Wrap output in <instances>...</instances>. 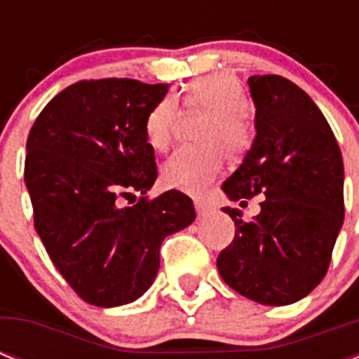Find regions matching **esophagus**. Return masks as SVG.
<instances>
[{
    "mask_svg": "<svg viewBox=\"0 0 359 359\" xmlns=\"http://www.w3.org/2000/svg\"><path fill=\"white\" fill-rule=\"evenodd\" d=\"M194 203H196V210L199 216H205V214H208L210 210H212V205H210L207 199H203V197H197Z\"/></svg>",
    "mask_w": 359,
    "mask_h": 359,
    "instance_id": "obj_1",
    "label": "esophagus"
}]
</instances>
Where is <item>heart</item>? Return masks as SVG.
I'll return each instance as SVG.
<instances>
[{
	"instance_id": "1",
	"label": "heart",
	"mask_w": 359,
	"mask_h": 359,
	"mask_svg": "<svg viewBox=\"0 0 359 359\" xmlns=\"http://www.w3.org/2000/svg\"><path fill=\"white\" fill-rule=\"evenodd\" d=\"M184 106L212 111L201 135L205 145L180 147L163 163L162 179L169 188L201 194L224 171L225 151L238 156L250 145V124L244 117L248 98L235 76L210 74L191 81ZM179 108L173 98L160 100L145 119L147 143L165 151L173 141Z\"/></svg>"
}]
</instances>
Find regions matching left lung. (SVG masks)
<instances>
[{
    "label": "left lung",
    "mask_w": 359,
    "mask_h": 359,
    "mask_svg": "<svg viewBox=\"0 0 359 359\" xmlns=\"http://www.w3.org/2000/svg\"><path fill=\"white\" fill-rule=\"evenodd\" d=\"M255 140L222 184L231 201L262 194L251 222H235V240L218 255L231 289L262 306L302 300L328 272L343 227L345 169L335 135L311 97L287 78L251 76Z\"/></svg>",
    "instance_id": "1"
}]
</instances>
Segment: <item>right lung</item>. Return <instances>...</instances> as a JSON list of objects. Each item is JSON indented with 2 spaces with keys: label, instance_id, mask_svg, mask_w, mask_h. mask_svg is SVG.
<instances>
[{
  "label": "right lung",
  "instance_id": "add662e5",
  "mask_svg": "<svg viewBox=\"0 0 359 359\" xmlns=\"http://www.w3.org/2000/svg\"><path fill=\"white\" fill-rule=\"evenodd\" d=\"M168 83L83 80L46 104L27 137L24 179L35 229L81 300L117 307L137 300L160 268L163 238L196 219L188 196L149 201L158 177L145 119ZM144 196L132 208L120 197Z\"/></svg>",
  "mask_w": 359,
  "mask_h": 359
}]
</instances>
